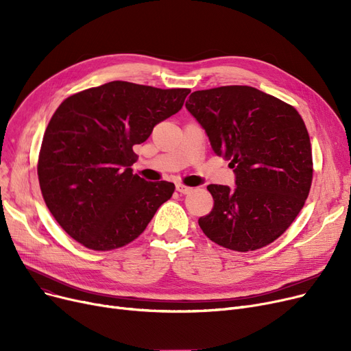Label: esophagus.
<instances>
[{"label":"esophagus","mask_w":351,"mask_h":351,"mask_svg":"<svg viewBox=\"0 0 351 351\" xmlns=\"http://www.w3.org/2000/svg\"><path fill=\"white\" fill-rule=\"evenodd\" d=\"M176 191H178L179 193L188 195V193L192 192V188H189V186H186V185H182V183H178V185H176Z\"/></svg>","instance_id":"obj_1"}]
</instances>
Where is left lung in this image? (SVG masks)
Here are the masks:
<instances>
[{"label":"left lung","mask_w":351,"mask_h":351,"mask_svg":"<svg viewBox=\"0 0 351 351\" xmlns=\"http://www.w3.org/2000/svg\"><path fill=\"white\" fill-rule=\"evenodd\" d=\"M186 108L236 175L234 189L208 186L215 204L199 217L200 229L236 252L270 245L296 219L311 186V145L300 114L247 85L195 90Z\"/></svg>","instance_id":"8db88e82"}]
</instances>
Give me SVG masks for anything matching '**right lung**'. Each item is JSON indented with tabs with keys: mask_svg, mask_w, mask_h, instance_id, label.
<instances>
[{
	"mask_svg": "<svg viewBox=\"0 0 351 351\" xmlns=\"http://www.w3.org/2000/svg\"><path fill=\"white\" fill-rule=\"evenodd\" d=\"M189 92L112 81L57 108L36 171L45 205L73 241L98 252L126 246L172 197L173 183L132 173L134 146L175 115Z\"/></svg>",
	"mask_w": 351,
	"mask_h": 351,
	"instance_id": "right-lung-1",
	"label": "right lung"
}]
</instances>
